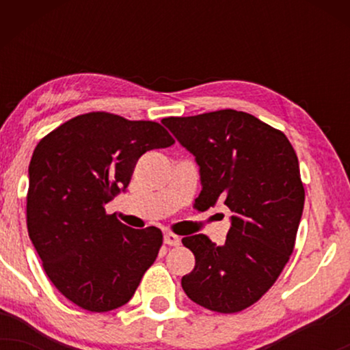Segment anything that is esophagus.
Returning <instances> with one entry per match:
<instances>
[{
  "label": "esophagus",
  "instance_id": "34e87169",
  "mask_svg": "<svg viewBox=\"0 0 350 350\" xmlns=\"http://www.w3.org/2000/svg\"><path fill=\"white\" fill-rule=\"evenodd\" d=\"M164 242L167 243V245L176 247V245H180V237L175 236V234H172V232H165L164 234Z\"/></svg>",
  "mask_w": 350,
  "mask_h": 350
}]
</instances>
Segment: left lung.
<instances>
[{"label":"left lung","mask_w":350,"mask_h":350,"mask_svg":"<svg viewBox=\"0 0 350 350\" xmlns=\"http://www.w3.org/2000/svg\"><path fill=\"white\" fill-rule=\"evenodd\" d=\"M162 124L199 165L198 207L221 200L232 212L224 245L204 234L181 239L196 256L181 286L202 308L239 312L271 288L293 252L304 207L298 157L280 131L236 109Z\"/></svg>","instance_id":"8db88e82"}]
</instances>
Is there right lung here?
<instances>
[{"label": "right lung", "mask_w": 350, "mask_h": 350, "mask_svg": "<svg viewBox=\"0 0 350 350\" xmlns=\"http://www.w3.org/2000/svg\"><path fill=\"white\" fill-rule=\"evenodd\" d=\"M170 145L161 124L109 113L81 114L38 143L28 167V236L71 303L108 312L135 293L162 232L129 228L105 205L126 191L138 157Z\"/></svg>", "instance_id": "right-lung-1"}]
</instances>
